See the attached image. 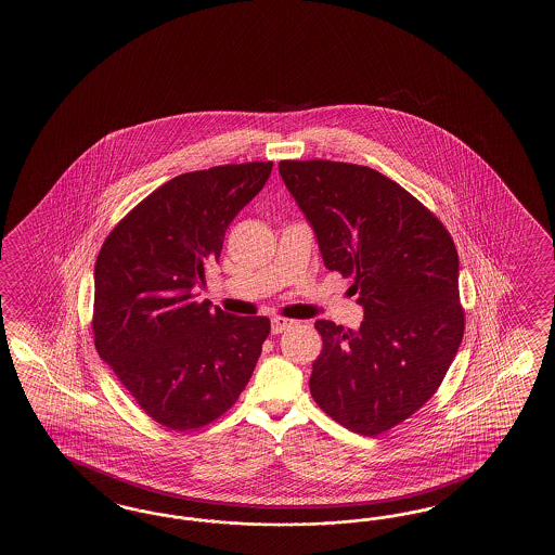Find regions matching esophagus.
Returning <instances> with one entry per match:
<instances>
[{
  "label": "esophagus",
  "mask_w": 555,
  "mask_h": 555,
  "mask_svg": "<svg viewBox=\"0 0 555 555\" xmlns=\"http://www.w3.org/2000/svg\"><path fill=\"white\" fill-rule=\"evenodd\" d=\"M294 319L287 318H273L272 319V333L273 335H280L283 331L289 330V327H294Z\"/></svg>",
  "instance_id": "obj_1"
}]
</instances>
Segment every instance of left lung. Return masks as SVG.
I'll return each mask as SVG.
<instances>
[{"mask_svg":"<svg viewBox=\"0 0 555 555\" xmlns=\"http://www.w3.org/2000/svg\"><path fill=\"white\" fill-rule=\"evenodd\" d=\"M280 175L325 268L351 278L365 309L357 333L315 323L323 349L311 397L339 425L377 437L437 392L461 347L459 251L423 202L369 166L282 160Z\"/></svg>","mask_w":555,"mask_h":555,"instance_id":"8db88e82","label":"left lung"}]
</instances>
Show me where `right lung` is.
<instances>
[{"label": "right lung", "mask_w": 555, "mask_h": 555, "mask_svg": "<svg viewBox=\"0 0 555 555\" xmlns=\"http://www.w3.org/2000/svg\"><path fill=\"white\" fill-rule=\"evenodd\" d=\"M272 166H212L172 178L139 202L99 251L91 321L96 353L168 430H198L228 413L270 335V319L228 315L198 301L194 289Z\"/></svg>", "instance_id": "obj_1"}]
</instances>
